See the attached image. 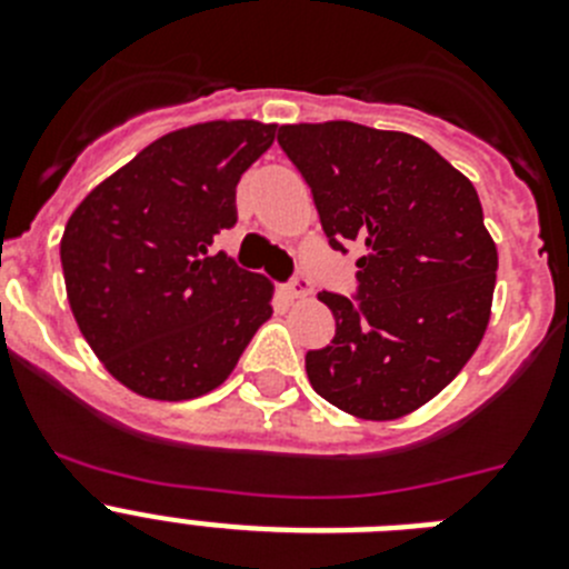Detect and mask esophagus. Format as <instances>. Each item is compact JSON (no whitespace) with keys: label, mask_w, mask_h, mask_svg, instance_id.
Masks as SVG:
<instances>
[{"label":"esophagus","mask_w":569,"mask_h":569,"mask_svg":"<svg viewBox=\"0 0 569 569\" xmlns=\"http://www.w3.org/2000/svg\"><path fill=\"white\" fill-rule=\"evenodd\" d=\"M284 293H288L290 299H308V296H310V281H308V276L296 273L293 279H290L288 284H284Z\"/></svg>","instance_id":"34e87169"}]
</instances>
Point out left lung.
<instances>
[{
    "instance_id": "8db88e82",
    "label": "left lung",
    "mask_w": 569,
    "mask_h": 569,
    "mask_svg": "<svg viewBox=\"0 0 569 569\" xmlns=\"http://www.w3.org/2000/svg\"><path fill=\"white\" fill-rule=\"evenodd\" d=\"M328 244L356 259V293L321 290L336 336L308 350L321 399L399 419L441 393L490 321L499 253L467 176L410 133L356 122L281 124Z\"/></svg>"
}]
</instances>
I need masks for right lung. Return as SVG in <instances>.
Listing matches in <instances>:
<instances>
[{"label": "right lung", "instance_id": "1", "mask_svg": "<svg viewBox=\"0 0 569 569\" xmlns=\"http://www.w3.org/2000/svg\"><path fill=\"white\" fill-rule=\"evenodd\" d=\"M276 124L204 122L156 139L73 210L62 236L70 310L113 379L182 401L222 385L270 319L273 284L216 248L236 184Z\"/></svg>", "mask_w": 569, "mask_h": 569}]
</instances>
